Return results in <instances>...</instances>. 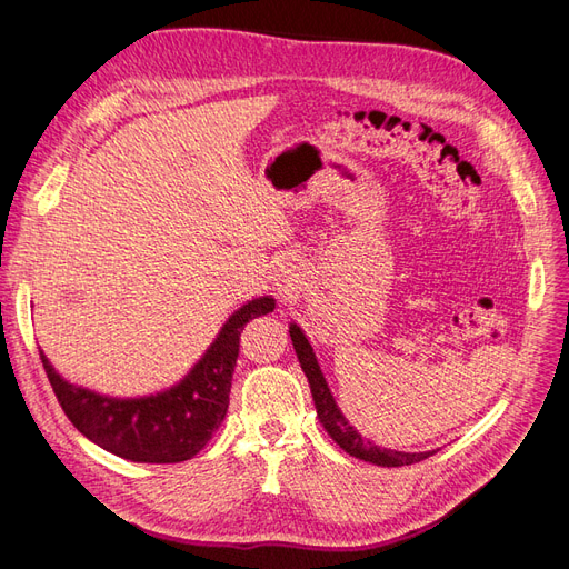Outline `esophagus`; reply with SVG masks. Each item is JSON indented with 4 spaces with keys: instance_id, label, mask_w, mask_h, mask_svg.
<instances>
[{
    "instance_id": "esophagus-1",
    "label": "esophagus",
    "mask_w": 569,
    "mask_h": 569,
    "mask_svg": "<svg viewBox=\"0 0 569 569\" xmlns=\"http://www.w3.org/2000/svg\"><path fill=\"white\" fill-rule=\"evenodd\" d=\"M282 274H278V287L280 289H284V291H289V287H291V278H289V270H280Z\"/></svg>"
}]
</instances>
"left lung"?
<instances>
[{
	"mask_svg": "<svg viewBox=\"0 0 569 569\" xmlns=\"http://www.w3.org/2000/svg\"><path fill=\"white\" fill-rule=\"evenodd\" d=\"M289 337H291V343H295V351H297V358L301 363V370L308 377V385H311L318 418H320L322 427L327 429V435L335 439V443L339 446L341 451H347L349 456H353L358 460L382 465V468H401V465L420 462V460H425V458L435 453V451L406 453V451L382 449V446H375L370 439L360 437L358 429L347 418H343V412L339 410L330 387H327V380H325V375L320 370V363H318V358L313 353L311 341H308V337L303 335V330L297 322H289Z\"/></svg>",
	"mask_w": 569,
	"mask_h": 569,
	"instance_id": "left-lung-1",
	"label": "left lung"
}]
</instances>
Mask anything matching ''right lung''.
Instances as JSON below:
<instances>
[{"label": "right lung", "mask_w": 569, "mask_h": 569, "mask_svg": "<svg viewBox=\"0 0 569 569\" xmlns=\"http://www.w3.org/2000/svg\"><path fill=\"white\" fill-rule=\"evenodd\" d=\"M272 311V297L247 301L220 327L211 347L178 385L137 399L66 382L44 351L40 358L51 389L80 435L132 462H182L194 458L226 420L244 325Z\"/></svg>", "instance_id": "obj_1"}]
</instances>
